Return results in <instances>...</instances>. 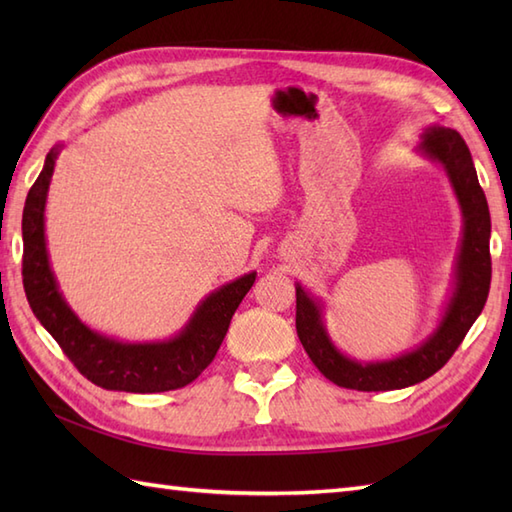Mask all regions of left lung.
I'll list each match as a JSON object with an SVG mask.
<instances>
[{
  "label": "left lung",
  "instance_id": "1",
  "mask_svg": "<svg viewBox=\"0 0 512 512\" xmlns=\"http://www.w3.org/2000/svg\"><path fill=\"white\" fill-rule=\"evenodd\" d=\"M420 156L447 173L462 211V239L455 257L451 297L442 319L427 339L413 350L387 361H356L345 356L330 339L323 323V303L297 288V334L310 361L334 385L358 391H389L422 383L449 361L484 310L491 288V213L477 182L471 151L464 138L449 127L431 125L422 132Z\"/></svg>",
  "mask_w": 512,
  "mask_h": 512
}]
</instances>
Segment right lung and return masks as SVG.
<instances>
[{
    "instance_id": "1",
    "label": "right lung",
    "mask_w": 512,
    "mask_h": 512,
    "mask_svg": "<svg viewBox=\"0 0 512 512\" xmlns=\"http://www.w3.org/2000/svg\"><path fill=\"white\" fill-rule=\"evenodd\" d=\"M61 145H54L24 206V288L32 312L52 339L61 345L79 372L94 385L129 394H156L193 383L211 365L231 325L233 314L255 284L257 273L228 281L206 295L184 328L167 341L125 343L88 328L63 299L52 273L46 244V200L54 162Z\"/></svg>"
}]
</instances>
